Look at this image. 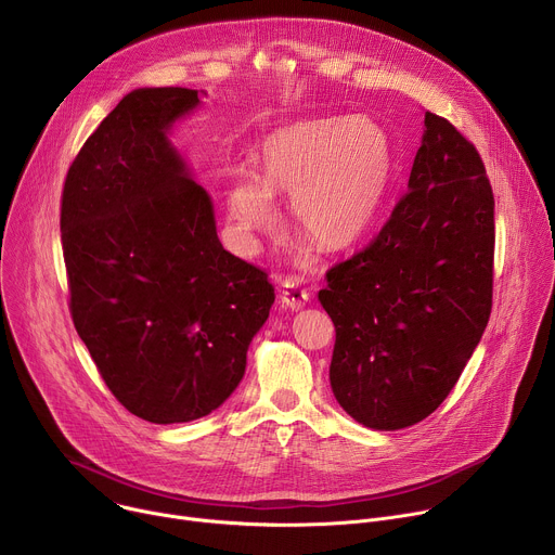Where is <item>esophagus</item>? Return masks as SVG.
Segmentation results:
<instances>
[{"label":"esophagus","instance_id":"1","mask_svg":"<svg viewBox=\"0 0 555 555\" xmlns=\"http://www.w3.org/2000/svg\"><path fill=\"white\" fill-rule=\"evenodd\" d=\"M279 298L289 309H300L309 300V292L296 279H283L281 289H279Z\"/></svg>","mask_w":555,"mask_h":555}]
</instances>
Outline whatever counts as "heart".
Instances as JSON below:
<instances>
[{"mask_svg": "<svg viewBox=\"0 0 555 555\" xmlns=\"http://www.w3.org/2000/svg\"><path fill=\"white\" fill-rule=\"evenodd\" d=\"M261 178L244 173L228 191L242 240L276 223L274 195L289 197L296 225L325 250L358 244L373 225L392 178L388 133L369 118L330 116L287 125L261 146Z\"/></svg>", "mask_w": 555, "mask_h": 555, "instance_id": "b5f03b06", "label": "heart"}]
</instances>
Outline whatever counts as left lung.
Wrapping results in <instances>:
<instances>
[{
  "label": "left lung",
  "mask_w": 555,
  "mask_h": 555,
  "mask_svg": "<svg viewBox=\"0 0 555 555\" xmlns=\"http://www.w3.org/2000/svg\"><path fill=\"white\" fill-rule=\"evenodd\" d=\"M409 178L375 240L327 270L336 327L330 382L375 430L426 420L454 388L492 313L494 193L481 155L426 112Z\"/></svg>",
  "instance_id": "obj_1"
}]
</instances>
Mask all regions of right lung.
<instances>
[{
	"label": "right lung",
	"instance_id": "1",
	"mask_svg": "<svg viewBox=\"0 0 555 555\" xmlns=\"http://www.w3.org/2000/svg\"><path fill=\"white\" fill-rule=\"evenodd\" d=\"M197 105L186 88L133 90L61 195L74 327L114 398L151 424L221 406L274 302L268 272L223 250L208 193L167 140Z\"/></svg>",
	"mask_w": 555,
	"mask_h": 555
}]
</instances>
